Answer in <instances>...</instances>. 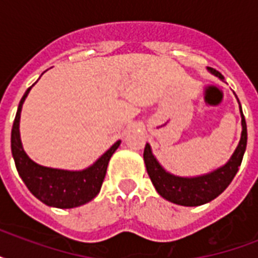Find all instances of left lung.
Returning a JSON list of instances; mask_svg holds the SVG:
<instances>
[{"label":"left lung","instance_id":"left-lung-1","mask_svg":"<svg viewBox=\"0 0 258 258\" xmlns=\"http://www.w3.org/2000/svg\"><path fill=\"white\" fill-rule=\"evenodd\" d=\"M209 71L220 79H224V76L218 71L213 68H209ZM241 123H242L241 141L228 163L210 174L196 176V178H182V176H175L165 171L163 167L158 163L157 159L154 158L149 143H146L143 159H145L150 179L157 188V191L165 200L170 201L172 204L182 205V206H200L217 198L236 176L242 158H244L245 150H246L248 131H246V121H245L242 109H241Z\"/></svg>","mask_w":258,"mask_h":258}]
</instances>
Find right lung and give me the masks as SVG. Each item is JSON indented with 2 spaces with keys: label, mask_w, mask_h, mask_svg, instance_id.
Masks as SVG:
<instances>
[{
  "label": "right lung",
  "mask_w": 258,
  "mask_h": 258,
  "mask_svg": "<svg viewBox=\"0 0 258 258\" xmlns=\"http://www.w3.org/2000/svg\"><path fill=\"white\" fill-rule=\"evenodd\" d=\"M30 88L32 87L26 89V92L20 100L12 127L10 142H12V154H13L16 169L21 179L24 180V183L26 184V187L29 188V191L41 202L58 209L78 208L80 205L93 200L99 194L109 159L120 145V141H117L107 153L103 154L91 167L83 171L49 169L34 163L22 149L20 130H18L22 103L28 96Z\"/></svg>",
  "instance_id": "obj_1"
}]
</instances>
